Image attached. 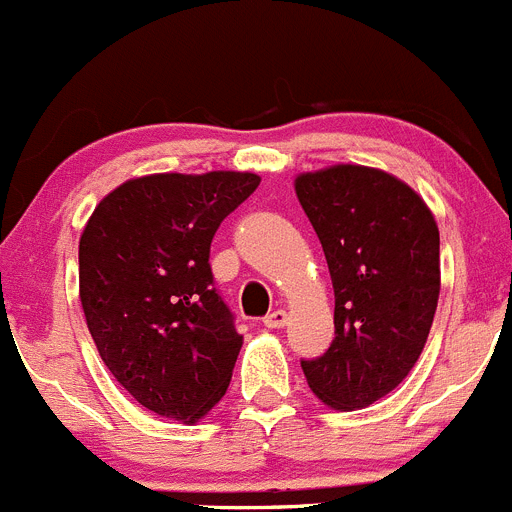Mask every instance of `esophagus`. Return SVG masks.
Wrapping results in <instances>:
<instances>
[{
	"label": "esophagus",
	"instance_id": "esophagus-1",
	"mask_svg": "<svg viewBox=\"0 0 512 512\" xmlns=\"http://www.w3.org/2000/svg\"><path fill=\"white\" fill-rule=\"evenodd\" d=\"M286 321H289V314H286L284 309H276L266 316L264 324L269 326V329H281V326H286Z\"/></svg>",
	"mask_w": 512,
	"mask_h": 512
}]
</instances>
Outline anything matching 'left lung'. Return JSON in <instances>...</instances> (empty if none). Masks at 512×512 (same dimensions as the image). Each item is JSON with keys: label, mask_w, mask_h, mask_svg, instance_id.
I'll use <instances>...</instances> for the list:
<instances>
[{"label": "left lung", "mask_w": 512, "mask_h": 512, "mask_svg": "<svg viewBox=\"0 0 512 512\" xmlns=\"http://www.w3.org/2000/svg\"><path fill=\"white\" fill-rule=\"evenodd\" d=\"M294 188L334 286V342L301 369L324 405L362 410L425 349L440 299V231L427 203L384 170L332 165L301 173Z\"/></svg>", "instance_id": "8db88e82"}]
</instances>
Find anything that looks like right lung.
Returning <instances> with one entry per match:
<instances>
[{
    "label": "right lung",
    "mask_w": 512,
    "mask_h": 512,
    "mask_svg": "<svg viewBox=\"0 0 512 512\" xmlns=\"http://www.w3.org/2000/svg\"><path fill=\"white\" fill-rule=\"evenodd\" d=\"M256 173H155L125 180L80 236V301L95 347L145 410L193 422L218 405L243 337L208 264L218 226Z\"/></svg>",
    "instance_id": "add662e5"
}]
</instances>
